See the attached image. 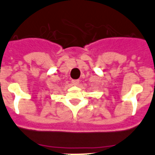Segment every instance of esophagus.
Returning a JSON list of instances; mask_svg holds the SVG:
<instances>
[{
  "label": "esophagus",
  "mask_w": 155,
  "mask_h": 155,
  "mask_svg": "<svg viewBox=\"0 0 155 155\" xmlns=\"http://www.w3.org/2000/svg\"><path fill=\"white\" fill-rule=\"evenodd\" d=\"M71 83L74 84L75 86H78L80 84V80H71Z\"/></svg>",
  "instance_id": "34e87169"
}]
</instances>
